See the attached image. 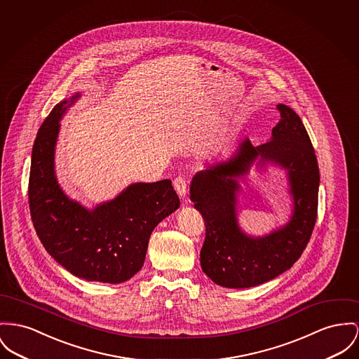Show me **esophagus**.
<instances>
[{
  "instance_id": "1",
  "label": "esophagus",
  "mask_w": 359,
  "mask_h": 359,
  "mask_svg": "<svg viewBox=\"0 0 359 359\" xmlns=\"http://www.w3.org/2000/svg\"><path fill=\"white\" fill-rule=\"evenodd\" d=\"M172 184H174V188H175V191L178 193V196L184 198L187 196V193H188V182H187V180L184 177H177Z\"/></svg>"
}]
</instances>
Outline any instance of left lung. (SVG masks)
<instances>
[{"instance_id": "obj_1", "label": "left lung", "mask_w": 359, "mask_h": 359, "mask_svg": "<svg viewBox=\"0 0 359 359\" xmlns=\"http://www.w3.org/2000/svg\"><path fill=\"white\" fill-rule=\"evenodd\" d=\"M276 109L280 122L272 129L271 142L255 147L246 139L233 158L197 172L191 181V200L205 224L200 263L219 286L245 288L279 276L301 257L316 224L320 171L311 137L292 109ZM257 157L289 170L294 215L282 231L255 240L236 226L235 191L236 178Z\"/></svg>"}]
</instances>
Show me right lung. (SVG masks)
Returning a JSON list of instances; mask_svg holds the SVG:
<instances>
[{
    "label": "right lung",
    "mask_w": 359,
    "mask_h": 359,
    "mask_svg": "<svg viewBox=\"0 0 359 359\" xmlns=\"http://www.w3.org/2000/svg\"><path fill=\"white\" fill-rule=\"evenodd\" d=\"M71 100L55 104L32 147L28 204L35 231L48 255L74 276L121 283L143 266L156 224L180 207L171 181L135 184L117 198L88 211L71 201L54 175L60 118Z\"/></svg>",
    "instance_id": "right-lung-1"
}]
</instances>
